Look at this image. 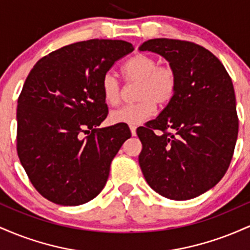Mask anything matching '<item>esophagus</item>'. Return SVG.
I'll return each mask as SVG.
<instances>
[{
  "instance_id": "obj_1",
  "label": "esophagus",
  "mask_w": 250,
  "mask_h": 250,
  "mask_svg": "<svg viewBox=\"0 0 250 250\" xmlns=\"http://www.w3.org/2000/svg\"><path fill=\"white\" fill-rule=\"evenodd\" d=\"M130 133H131V135H133V136L136 135V127H135V125H130Z\"/></svg>"
}]
</instances>
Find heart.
<instances>
[{"label": "heart", "instance_id": "b5f03b06", "mask_svg": "<svg viewBox=\"0 0 250 250\" xmlns=\"http://www.w3.org/2000/svg\"><path fill=\"white\" fill-rule=\"evenodd\" d=\"M122 75L127 83H137L136 100L139 102L113 111L114 123L136 125L153 115L155 103L160 107L173 100L177 88L176 71L170 65H160L156 59L147 54H137L122 67ZM103 99L107 104L117 105L121 102L122 88L113 73L104 74L101 81Z\"/></svg>", "mask_w": 250, "mask_h": 250}]
</instances>
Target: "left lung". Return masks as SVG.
Instances as JSON below:
<instances>
[{
  "label": "left lung",
  "mask_w": 250,
  "mask_h": 250,
  "mask_svg": "<svg viewBox=\"0 0 250 250\" xmlns=\"http://www.w3.org/2000/svg\"><path fill=\"white\" fill-rule=\"evenodd\" d=\"M139 49L165 57L177 75L173 100L137 129L143 176L167 199H194L230 165L239 133L233 82L220 60L196 43L154 39Z\"/></svg>",
  "instance_id": "1"
}]
</instances>
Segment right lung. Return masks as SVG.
<instances>
[{
    "mask_svg": "<svg viewBox=\"0 0 250 250\" xmlns=\"http://www.w3.org/2000/svg\"><path fill=\"white\" fill-rule=\"evenodd\" d=\"M134 50L121 40L76 42L42 57L17 101V155L35 189L51 202L80 206L105 186L110 163L131 136L108 115L102 77Z\"/></svg>",
    "mask_w": 250,
    "mask_h": 250,
    "instance_id": "obj_1",
    "label": "right lung"
}]
</instances>
